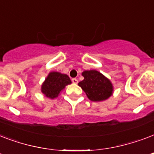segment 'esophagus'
Returning a JSON list of instances; mask_svg holds the SVG:
<instances>
[{"label":"esophagus","instance_id":"esophagus-1","mask_svg":"<svg viewBox=\"0 0 154 154\" xmlns=\"http://www.w3.org/2000/svg\"><path fill=\"white\" fill-rule=\"evenodd\" d=\"M72 82L73 84H77V83H78V80H77V78H72Z\"/></svg>","mask_w":154,"mask_h":154}]
</instances>
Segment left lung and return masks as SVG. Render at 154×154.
<instances>
[{
  "label": "left lung",
  "instance_id": "8db88e82",
  "mask_svg": "<svg viewBox=\"0 0 154 154\" xmlns=\"http://www.w3.org/2000/svg\"><path fill=\"white\" fill-rule=\"evenodd\" d=\"M84 80L78 85L93 101H101L109 98L112 94V85L108 78L97 70H88L82 72Z\"/></svg>",
  "mask_w": 154,
  "mask_h": 154
}]
</instances>
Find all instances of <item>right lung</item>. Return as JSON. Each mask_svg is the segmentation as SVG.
I'll list each match as a JSON object with an SVG mask.
<instances>
[{"label": "right lung", "instance_id": "obj_1", "mask_svg": "<svg viewBox=\"0 0 154 154\" xmlns=\"http://www.w3.org/2000/svg\"><path fill=\"white\" fill-rule=\"evenodd\" d=\"M69 84H71V81L66 74L51 72L42 85V92L47 97L53 99L58 96L65 85Z\"/></svg>", "mask_w": 154, "mask_h": 154}]
</instances>
